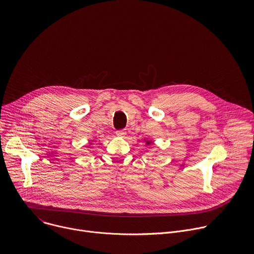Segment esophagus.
I'll return each instance as SVG.
<instances>
[{
	"mask_svg": "<svg viewBox=\"0 0 254 254\" xmlns=\"http://www.w3.org/2000/svg\"><path fill=\"white\" fill-rule=\"evenodd\" d=\"M116 135L119 137H124L126 135V130L122 129V130H117L116 131Z\"/></svg>",
	"mask_w": 254,
	"mask_h": 254,
	"instance_id": "34e87169",
	"label": "esophagus"
}]
</instances>
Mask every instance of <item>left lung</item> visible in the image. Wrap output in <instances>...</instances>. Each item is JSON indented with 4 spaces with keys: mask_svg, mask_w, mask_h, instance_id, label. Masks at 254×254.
<instances>
[{
    "mask_svg": "<svg viewBox=\"0 0 254 254\" xmlns=\"http://www.w3.org/2000/svg\"><path fill=\"white\" fill-rule=\"evenodd\" d=\"M145 143H146V145H151L153 142L151 141V140H145Z\"/></svg>",
    "mask_w": 254,
    "mask_h": 254,
    "instance_id": "obj_1",
    "label": "left lung"
}]
</instances>
